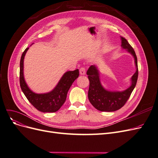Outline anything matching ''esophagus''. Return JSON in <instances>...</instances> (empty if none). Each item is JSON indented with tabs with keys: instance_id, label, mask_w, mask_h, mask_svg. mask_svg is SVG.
Masks as SVG:
<instances>
[{
	"instance_id": "1",
	"label": "esophagus",
	"mask_w": 158,
	"mask_h": 158,
	"mask_svg": "<svg viewBox=\"0 0 158 158\" xmlns=\"http://www.w3.org/2000/svg\"><path fill=\"white\" fill-rule=\"evenodd\" d=\"M80 74L81 75H84L85 74V68L84 67H81L80 69Z\"/></svg>"
}]
</instances>
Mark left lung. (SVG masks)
I'll list each match as a JSON object with an SVG mask.
<instances>
[{
    "label": "left lung",
    "instance_id": "obj_1",
    "mask_svg": "<svg viewBox=\"0 0 158 158\" xmlns=\"http://www.w3.org/2000/svg\"><path fill=\"white\" fill-rule=\"evenodd\" d=\"M121 41L123 48L128 50L135 58L136 71L132 76V84L128 89L123 92H109L105 89L100 83L96 66L95 65L89 66L87 71L89 80L88 99L92 106L99 111L111 112L121 109L125 106L136 86L138 76L137 57L132 46L128 44L125 38L121 37Z\"/></svg>",
    "mask_w": 158,
    "mask_h": 158
}]
</instances>
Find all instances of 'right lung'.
<instances>
[{
  "instance_id": "right-lung-1",
  "label": "right lung",
  "mask_w": 158,
  "mask_h": 158,
  "mask_svg": "<svg viewBox=\"0 0 158 158\" xmlns=\"http://www.w3.org/2000/svg\"><path fill=\"white\" fill-rule=\"evenodd\" d=\"M27 47L23 52L20 63V84L23 93L32 106L44 113H54L58 111L66 101V95L74 81L78 77L79 70L68 71L63 76L56 86L51 92L38 94L33 92L27 85L23 77V59Z\"/></svg>"
}]
</instances>
